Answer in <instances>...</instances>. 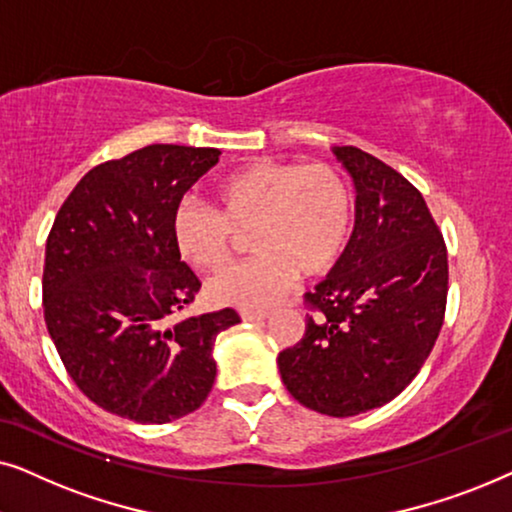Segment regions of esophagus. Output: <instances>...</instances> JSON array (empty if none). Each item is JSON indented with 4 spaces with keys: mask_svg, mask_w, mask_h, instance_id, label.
<instances>
[{
    "mask_svg": "<svg viewBox=\"0 0 512 512\" xmlns=\"http://www.w3.org/2000/svg\"><path fill=\"white\" fill-rule=\"evenodd\" d=\"M240 317L244 321H263L268 319V310H240Z\"/></svg>",
    "mask_w": 512,
    "mask_h": 512,
    "instance_id": "1",
    "label": "esophagus"
}]
</instances>
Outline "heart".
Wrapping results in <instances>:
<instances>
[{
  "label": "heart",
  "instance_id": "b5f03b06",
  "mask_svg": "<svg viewBox=\"0 0 512 512\" xmlns=\"http://www.w3.org/2000/svg\"><path fill=\"white\" fill-rule=\"evenodd\" d=\"M214 198L219 212L181 202L172 237L186 263L216 272L230 261L235 233L251 230L249 249L256 256L207 284L219 305H272L289 289L293 272L317 277L331 270L352 235V191L328 163L256 160L216 181Z\"/></svg>",
  "mask_w": 512,
  "mask_h": 512
}]
</instances>
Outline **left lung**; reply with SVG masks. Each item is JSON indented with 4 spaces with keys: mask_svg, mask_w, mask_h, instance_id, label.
<instances>
[{
    "mask_svg": "<svg viewBox=\"0 0 512 512\" xmlns=\"http://www.w3.org/2000/svg\"><path fill=\"white\" fill-rule=\"evenodd\" d=\"M356 188L345 251L305 300L317 317L277 356L289 394L328 417H354L415 380L443 326L447 251L422 193L356 146H333Z\"/></svg>",
    "mask_w": 512,
    "mask_h": 512,
    "instance_id": "obj_1",
    "label": "left lung"
}]
</instances>
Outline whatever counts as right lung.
Wrapping results in <instances>:
<instances>
[{
  "instance_id": "1",
  "label": "right lung",
  "mask_w": 512,
  "mask_h": 512,
  "mask_svg": "<svg viewBox=\"0 0 512 512\" xmlns=\"http://www.w3.org/2000/svg\"><path fill=\"white\" fill-rule=\"evenodd\" d=\"M219 149L151 144L83 177L46 242L44 317L67 373L111 415L165 424L198 410L216 380L214 342L235 310L177 319L200 279L172 216Z\"/></svg>"
}]
</instances>
